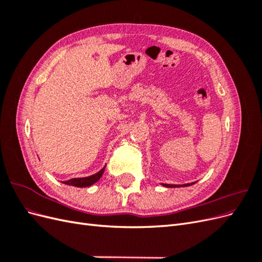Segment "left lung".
Here are the masks:
<instances>
[{
    "instance_id": "8db88e82",
    "label": "left lung",
    "mask_w": 262,
    "mask_h": 262,
    "mask_svg": "<svg viewBox=\"0 0 262 262\" xmlns=\"http://www.w3.org/2000/svg\"><path fill=\"white\" fill-rule=\"evenodd\" d=\"M194 182H191V184H185V185H165V184H162L164 187H167V188H175V187H188V186H191L193 185Z\"/></svg>"
}]
</instances>
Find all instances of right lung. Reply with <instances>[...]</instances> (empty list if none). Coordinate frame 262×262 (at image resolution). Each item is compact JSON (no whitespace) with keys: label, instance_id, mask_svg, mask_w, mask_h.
Listing matches in <instances>:
<instances>
[{"label":"right lung","instance_id":"right-lung-1","mask_svg":"<svg viewBox=\"0 0 262 262\" xmlns=\"http://www.w3.org/2000/svg\"><path fill=\"white\" fill-rule=\"evenodd\" d=\"M105 167L106 166H104V167H102L98 172L94 173V175H92V176L83 177V178H72V179H69L67 181H61V182L64 185H68V186H73V187H78V188L90 187L101 178L102 173H104V171H105Z\"/></svg>","mask_w":262,"mask_h":262}]
</instances>
